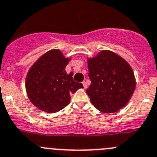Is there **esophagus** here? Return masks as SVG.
<instances>
[{"label": "esophagus", "mask_w": 157, "mask_h": 157, "mask_svg": "<svg viewBox=\"0 0 157 157\" xmlns=\"http://www.w3.org/2000/svg\"><path fill=\"white\" fill-rule=\"evenodd\" d=\"M82 84H83V87H84V89H86L87 88V84H86V82H82Z\"/></svg>", "instance_id": "1"}]
</instances>
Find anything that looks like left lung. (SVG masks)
Masks as SVG:
<instances>
[{
    "instance_id": "1",
    "label": "left lung",
    "mask_w": 157,
    "mask_h": 157,
    "mask_svg": "<svg viewBox=\"0 0 157 157\" xmlns=\"http://www.w3.org/2000/svg\"><path fill=\"white\" fill-rule=\"evenodd\" d=\"M91 80L86 93L92 103L103 113L117 112L130 100L136 89L134 72L128 63L110 50L88 59Z\"/></svg>"
}]
</instances>
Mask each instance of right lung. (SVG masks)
I'll list each match as a JSON object with an SVG mask.
<instances>
[{
	"instance_id": "1",
	"label": "right lung",
	"mask_w": 157,
	"mask_h": 157,
	"mask_svg": "<svg viewBox=\"0 0 157 157\" xmlns=\"http://www.w3.org/2000/svg\"><path fill=\"white\" fill-rule=\"evenodd\" d=\"M70 59L59 50H51L37 60L29 71L25 88L30 101L40 110L55 113L70 102V94L83 88L67 74L65 67Z\"/></svg>"
}]
</instances>
